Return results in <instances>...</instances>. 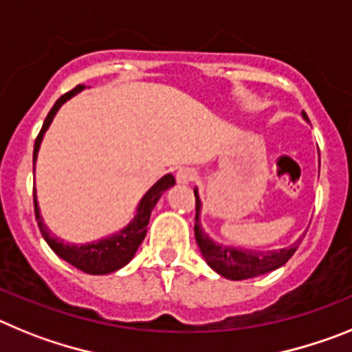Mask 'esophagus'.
Wrapping results in <instances>:
<instances>
[{
	"mask_svg": "<svg viewBox=\"0 0 352 352\" xmlns=\"http://www.w3.org/2000/svg\"><path fill=\"white\" fill-rule=\"evenodd\" d=\"M177 182L179 184H189V182H193L195 179H197V172L195 170H191V168H182V170H179L175 175Z\"/></svg>",
	"mask_w": 352,
	"mask_h": 352,
	"instance_id": "1",
	"label": "esophagus"
}]
</instances>
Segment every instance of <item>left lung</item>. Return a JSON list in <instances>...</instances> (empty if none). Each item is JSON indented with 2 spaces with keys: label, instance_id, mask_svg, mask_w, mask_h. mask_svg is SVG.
<instances>
[{
  "label": "left lung",
  "instance_id": "obj_1",
  "mask_svg": "<svg viewBox=\"0 0 352 352\" xmlns=\"http://www.w3.org/2000/svg\"><path fill=\"white\" fill-rule=\"evenodd\" d=\"M308 120L307 115H303ZM195 198H197V216H195V237H197L198 248L206 258L207 264L218 274L225 276L227 280H248V278L261 276V274L271 273L274 269L282 267L290 256L298 250L301 237L294 244L287 248L273 250V252H256V250L235 248V246H225L209 237L200 221L201 200L198 189L195 188Z\"/></svg>",
  "mask_w": 352,
  "mask_h": 352
}]
</instances>
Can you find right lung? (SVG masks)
<instances>
[{"label": "right lung", "mask_w": 352, "mask_h": 352, "mask_svg": "<svg viewBox=\"0 0 352 352\" xmlns=\"http://www.w3.org/2000/svg\"><path fill=\"white\" fill-rule=\"evenodd\" d=\"M83 88V85H79V87H76L74 90L67 91L65 96H62L56 102H54V106L51 108V111L47 113V117H45L41 133H38V136H36L35 140V146H33V163L36 161V155H38V148H41L42 145L45 131L49 129V125H51L53 118L56 117L58 109L62 108L67 100L72 99L74 96H78ZM173 184H175L173 175L168 173V175L161 177V179L143 195L138 207H136L134 218L131 219L122 230H118L117 234L108 235V237H102V239L99 241H94V243L72 244L65 243L63 239H58L56 235L44 225V219H42L41 216V209H38V201H36V195H33L36 223H38V228H41L42 237L45 239V243L51 246V250H53L60 258H63L65 262H69V264H72L74 267L81 269L83 273L88 274L115 273V271H118V269H122L124 265L129 264L131 258L134 256V253L138 252L140 244L145 239L146 225H148V219H151V214L152 210H154L155 204L159 201V198L163 197L164 191H166L168 188H172Z\"/></svg>", "instance_id": "add662e5"}]
</instances>
